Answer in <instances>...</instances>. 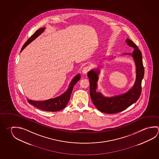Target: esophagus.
<instances>
[{
  "instance_id": "obj_1",
  "label": "esophagus",
  "mask_w": 159,
  "mask_h": 159,
  "mask_svg": "<svg viewBox=\"0 0 159 159\" xmlns=\"http://www.w3.org/2000/svg\"><path fill=\"white\" fill-rule=\"evenodd\" d=\"M90 69V67H89V66H87L84 67L82 70V72L83 74H86L89 71Z\"/></svg>"
}]
</instances>
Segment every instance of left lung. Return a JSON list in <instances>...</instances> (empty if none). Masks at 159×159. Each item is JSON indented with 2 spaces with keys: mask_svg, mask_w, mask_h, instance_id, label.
<instances>
[{
  "mask_svg": "<svg viewBox=\"0 0 159 159\" xmlns=\"http://www.w3.org/2000/svg\"><path fill=\"white\" fill-rule=\"evenodd\" d=\"M125 42L129 46L134 48L131 55L136 66V79L132 88L125 94L113 97H104L100 93L96 92L97 88L98 74L99 71L92 70L88 73V77L90 82V95L92 102L96 108L103 113L113 114L123 111L139 99L142 92V80L144 76V67L142 62V54L137 46L129 39Z\"/></svg>",
  "mask_w": 159,
  "mask_h": 159,
  "instance_id": "obj_1",
  "label": "left lung"
}]
</instances>
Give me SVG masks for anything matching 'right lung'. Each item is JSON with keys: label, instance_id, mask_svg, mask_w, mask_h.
I'll use <instances>...</instances> for the list:
<instances>
[{"label": "right lung", "instance_id": "add662e5", "mask_svg": "<svg viewBox=\"0 0 159 159\" xmlns=\"http://www.w3.org/2000/svg\"><path fill=\"white\" fill-rule=\"evenodd\" d=\"M45 30V28H39L37 31L34 32V34L25 42V43L21 49V51L25 48L32 42L34 39L42 34ZM80 79V75L78 74L74 77V78L71 81L69 87L66 92H65L64 94L61 95L53 99H50L44 101H36V100H28V103L31 105L34 106L37 108L42 109L43 111H59L67 105V103L70 100V97L71 93L73 91V87L75 85V84Z\"/></svg>", "mask_w": 159, "mask_h": 159}]
</instances>
